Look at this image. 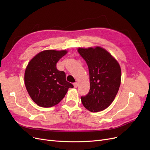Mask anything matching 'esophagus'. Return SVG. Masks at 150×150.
Returning a JSON list of instances; mask_svg holds the SVG:
<instances>
[{
  "label": "esophagus",
  "instance_id": "1",
  "mask_svg": "<svg viewBox=\"0 0 150 150\" xmlns=\"http://www.w3.org/2000/svg\"><path fill=\"white\" fill-rule=\"evenodd\" d=\"M74 88H77V87H78V83H77V82H76V83H74Z\"/></svg>",
  "mask_w": 150,
  "mask_h": 150
}]
</instances>
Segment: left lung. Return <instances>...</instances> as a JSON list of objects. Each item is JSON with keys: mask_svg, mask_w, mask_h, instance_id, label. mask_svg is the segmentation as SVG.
<instances>
[{"mask_svg": "<svg viewBox=\"0 0 150 150\" xmlns=\"http://www.w3.org/2000/svg\"><path fill=\"white\" fill-rule=\"evenodd\" d=\"M78 52L89 68L90 89L81 96L83 106L91 112L107 108L114 99L121 84L119 63L106 50L100 47L79 48Z\"/></svg>", "mask_w": 150, "mask_h": 150, "instance_id": "1", "label": "left lung"}]
</instances>
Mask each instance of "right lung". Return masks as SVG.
Segmentation results:
<instances>
[{"instance_id":"1","label":"right lung","mask_w":150,"mask_h":150,"mask_svg":"<svg viewBox=\"0 0 150 150\" xmlns=\"http://www.w3.org/2000/svg\"><path fill=\"white\" fill-rule=\"evenodd\" d=\"M67 51L46 50L34 56L27 66L24 82L27 91L38 106L49 108L64 98L74 86L67 82L64 71L57 70L56 64Z\"/></svg>"}]
</instances>
